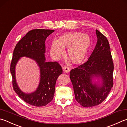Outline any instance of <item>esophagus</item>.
Listing matches in <instances>:
<instances>
[{"label":"esophagus","mask_w":127,"mask_h":127,"mask_svg":"<svg viewBox=\"0 0 127 127\" xmlns=\"http://www.w3.org/2000/svg\"><path fill=\"white\" fill-rule=\"evenodd\" d=\"M63 69L64 72L65 73H68L70 71V68H69L68 66H64L63 68Z\"/></svg>","instance_id":"obj_1"}]
</instances>
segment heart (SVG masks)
<instances>
[{
    "instance_id": "b5f03b06",
    "label": "heart",
    "mask_w": 127,
    "mask_h": 127,
    "mask_svg": "<svg viewBox=\"0 0 127 127\" xmlns=\"http://www.w3.org/2000/svg\"><path fill=\"white\" fill-rule=\"evenodd\" d=\"M91 44L89 36L80 32H69L63 34L58 40L55 39L50 47V55L53 59H58L63 56L65 48H68V56L74 63L83 61Z\"/></svg>"
}]
</instances>
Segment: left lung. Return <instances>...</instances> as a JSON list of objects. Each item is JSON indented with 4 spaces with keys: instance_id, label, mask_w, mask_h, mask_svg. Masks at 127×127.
Segmentation results:
<instances>
[{
    "instance_id": "left-lung-1",
    "label": "left lung",
    "mask_w": 127,
    "mask_h": 127,
    "mask_svg": "<svg viewBox=\"0 0 127 127\" xmlns=\"http://www.w3.org/2000/svg\"><path fill=\"white\" fill-rule=\"evenodd\" d=\"M96 35L97 43L88 61L70 72L75 99L87 108L103 102L113 86L114 65L109 42L98 30ZM95 79H100L101 83Z\"/></svg>"
}]
</instances>
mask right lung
<instances>
[{"instance_id":"add662e5","label":"right lung","mask_w":127,"mask_h":127,"mask_svg":"<svg viewBox=\"0 0 127 127\" xmlns=\"http://www.w3.org/2000/svg\"><path fill=\"white\" fill-rule=\"evenodd\" d=\"M54 30L34 29L28 32L20 40L14 50L10 64L13 89L19 97L30 105L43 107L53 99L56 83L59 75L63 73L61 66L57 62H45L46 39ZM34 60L40 68V82L36 91L31 94L22 91L16 81L15 66L22 57Z\"/></svg>"}]
</instances>
